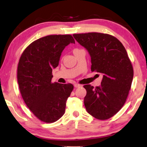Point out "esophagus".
<instances>
[{"label":"esophagus","mask_w":147,"mask_h":147,"mask_svg":"<svg viewBox=\"0 0 147 147\" xmlns=\"http://www.w3.org/2000/svg\"><path fill=\"white\" fill-rule=\"evenodd\" d=\"M74 88H80L81 86H82V85H80V84H74Z\"/></svg>","instance_id":"obj_1"}]
</instances>
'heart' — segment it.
<instances>
[{
	"instance_id": "obj_1",
	"label": "heart",
	"mask_w": 147,
	"mask_h": 147,
	"mask_svg": "<svg viewBox=\"0 0 147 147\" xmlns=\"http://www.w3.org/2000/svg\"><path fill=\"white\" fill-rule=\"evenodd\" d=\"M78 50H79V49H78V48H76V49H74L73 52H76V51H78Z\"/></svg>"
}]
</instances>
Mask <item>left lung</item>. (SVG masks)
Segmentation results:
<instances>
[{"instance_id": "left-lung-1", "label": "left lung", "mask_w": 147, "mask_h": 147, "mask_svg": "<svg viewBox=\"0 0 147 147\" xmlns=\"http://www.w3.org/2000/svg\"><path fill=\"white\" fill-rule=\"evenodd\" d=\"M73 36L89 53L91 71L103 76L100 86H84L87 92L84 101L86 111L97 119H109L124 106L131 88L134 69L126 50L108 34L88 32Z\"/></svg>"}]
</instances>
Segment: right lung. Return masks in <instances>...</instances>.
I'll use <instances>...</instances> for the list:
<instances>
[{"mask_svg":"<svg viewBox=\"0 0 147 147\" xmlns=\"http://www.w3.org/2000/svg\"><path fill=\"white\" fill-rule=\"evenodd\" d=\"M75 43L70 34H55L34 41L23 51L18 66V82L23 99L34 115L52 123L64 115L71 84L52 83L63 50Z\"/></svg>","mask_w":147,"mask_h":147,"instance_id":"1","label":"right lung"}]
</instances>
